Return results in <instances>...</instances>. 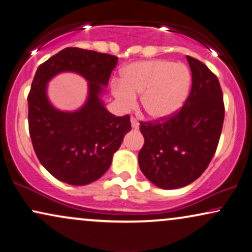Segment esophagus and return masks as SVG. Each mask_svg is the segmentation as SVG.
Here are the masks:
<instances>
[{
  "label": "esophagus",
  "mask_w": 252,
  "mask_h": 252,
  "mask_svg": "<svg viewBox=\"0 0 252 252\" xmlns=\"http://www.w3.org/2000/svg\"><path fill=\"white\" fill-rule=\"evenodd\" d=\"M131 126H132V128L133 129H139V123H138V121H137V119L136 117H131Z\"/></svg>",
  "instance_id": "esophagus-1"
}]
</instances>
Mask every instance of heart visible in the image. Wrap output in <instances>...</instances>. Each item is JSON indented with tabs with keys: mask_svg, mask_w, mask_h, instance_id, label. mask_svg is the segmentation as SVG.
Instances as JSON below:
<instances>
[{
	"mask_svg": "<svg viewBox=\"0 0 252 252\" xmlns=\"http://www.w3.org/2000/svg\"><path fill=\"white\" fill-rule=\"evenodd\" d=\"M191 76L186 65L167 60L132 63L122 71V84L114 83L113 93L126 108L140 95V105L153 120L172 116L186 101Z\"/></svg>",
	"mask_w": 252,
	"mask_h": 252,
	"instance_id": "obj_1",
	"label": "heart"
}]
</instances>
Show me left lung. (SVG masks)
<instances>
[{
    "mask_svg": "<svg viewBox=\"0 0 252 252\" xmlns=\"http://www.w3.org/2000/svg\"><path fill=\"white\" fill-rule=\"evenodd\" d=\"M192 84L184 105L163 120L140 122L144 145L138 162L144 175L162 189L192 183L216 153L224 119L219 79L199 60L187 56Z\"/></svg>",
    "mask_w": 252,
    "mask_h": 252,
    "instance_id": "8db88e82",
    "label": "left lung"
}]
</instances>
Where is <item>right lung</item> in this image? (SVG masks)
<instances>
[{"mask_svg": "<svg viewBox=\"0 0 252 252\" xmlns=\"http://www.w3.org/2000/svg\"><path fill=\"white\" fill-rule=\"evenodd\" d=\"M117 60L110 54L68 47L36 70L28 95L30 136L41 165L62 182L84 186L100 179L131 130L129 115H113L99 98ZM63 71L79 73L89 82V98L77 112L55 110L46 98V83Z\"/></svg>", "mask_w": 252, "mask_h": 252, "instance_id": "add662e5", "label": "right lung"}]
</instances>
